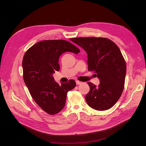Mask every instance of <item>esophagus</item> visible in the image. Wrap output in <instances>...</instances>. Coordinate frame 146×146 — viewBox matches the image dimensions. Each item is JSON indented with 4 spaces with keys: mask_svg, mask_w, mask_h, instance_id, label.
Instances as JSON below:
<instances>
[{
    "mask_svg": "<svg viewBox=\"0 0 146 146\" xmlns=\"http://www.w3.org/2000/svg\"><path fill=\"white\" fill-rule=\"evenodd\" d=\"M76 85H80V84H82V82L79 81V80H76Z\"/></svg>",
    "mask_w": 146,
    "mask_h": 146,
    "instance_id": "34e87169",
    "label": "esophagus"
}]
</instances>
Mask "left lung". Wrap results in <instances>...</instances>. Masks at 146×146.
I'll return each instance as SVG.
<instances>
[{"mask_svg": "<svg viewBox=\"0 0 146 146\" xmlns=\"http://www.w3.org/2000/svg\"><path fill=\"white\" fill-rule=\"evenodd\" d=\"M88 54V70L95 72L100 83L88 84L90 91L85 99L88 105L98 111L109 110L117 103L123 92L126 63L118 46L102 37L71 38Z\"/></svg>", "mask_w": 146, "mask_h": 146, "instance_id": "left-lung-1", "label": "left lung"}]
</instances>
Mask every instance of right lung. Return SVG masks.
<instances>
[{"instance_id": "1", "label": "right lung", "mask_w": 146, "mask_h": 146, "mask_svg": "<svg viewBox=\"0 0 146 146\" xmlns=\"http://www.w3.org/2000/svg\"><path fill=\"white\" fill-rule=\"evenodd\" d=\"M66 51L78 54L80 50L66 40H44L30 47L22 60L23 78L29 93L50 115L63 109L67 92L76 86L74 80L59 85L52 77L54 71L60 70V56Z\"/></svg>"}]
</instances>
